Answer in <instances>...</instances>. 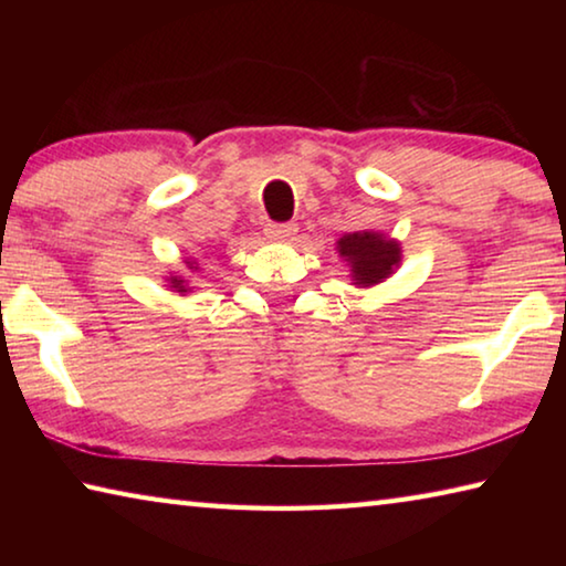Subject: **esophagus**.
<instances>
[{
  "label": "esophagus",
  "mask_w": 566,
  "mask_h": 566,
  "mask_svg": "<svg viewBox=\"0 0 566 566\" xmlns=\"http://www.w3.org/2000/svg\"><path fill=\"white\" fill-rule=\"evenodd\" d=\"M264 234L270 239H276V242H290L296 234V224L294 222H270L264 227Z\"/></svg>",
  "instance_id": "1"
}]
</instances>
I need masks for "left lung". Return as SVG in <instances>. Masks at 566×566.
<instances>
[{"label": "left lung", "mask_w": 566, "mask_h": 566, "mask_svg": "<svg viewBox=\"0 0 566 566\" xmlns=\"http://www.w3.org/2000/svg\"><path fill=\"white\" fill-rule=\"evenodd\" d=\"M339 254L347 256L354 272V284L371 286L387 280L399 264V244L375 232H354L342 237Z\"/></svg>", "instance_id": "1"}]
</instances>
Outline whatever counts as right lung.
<instances>
[{"label":"right lung","mask_w":566,"mask_h":566,"mask_svg":"<svg viewBox=\"0 0 566 566\" xmlns=\"http://www.w3.org/2000/svg\"><path fill=\"white\" fill-rule=\"evenodd\" d=\"M189 270H191V266H189ZM171 286H177L179 292H187V290H185V284H181V280H171Z\"/></svg>","instance_id":"add662e5"}]
</instances>
